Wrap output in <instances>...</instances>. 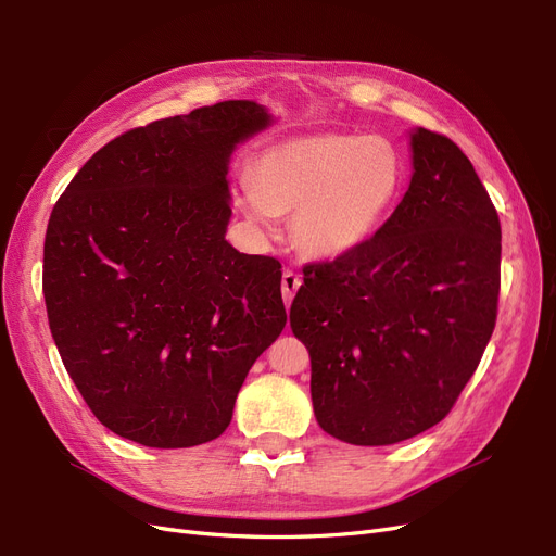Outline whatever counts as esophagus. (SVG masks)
<instances>
[{
  "label": "esophagus",
  "mask_w": 556,
  "mask_h": 556,
  "mask_svg": "<svg viewBox=\"0 0 556 556\" xmlns=\"http://www.w3.org/2000/svg\"><path fill=\"white\" fill-rule=\"evenodd\" d=\"M300 286H302V277L295 270H283V275H281V295H283L286 304H291V300L295 298Z\"/></svg>",
  "instance_id": "obj_1"
}]
</instances>
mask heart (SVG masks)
I'll use <instances>...</instances> for the list:
<instances>
[{
  "mask_svg": "<svg viewBox=\"0 0 556 556\" xmlns=\"http://www.w3.org/2000/svg\"><path fill=\"white\" fill-rule=\"evenodd\" d=\"M406 165L389 138L370 134H313L265 150L254 184L238 190L248 218L265 229L293 213L298 250L318 261L358 252L395 211Z\"/></svg>",
  "mask_w": 556,
  "mask_h": 556,
  "instance_id": "1",
  "label": "heart"
}]
</instances>
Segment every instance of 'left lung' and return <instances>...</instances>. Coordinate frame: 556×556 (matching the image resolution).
Here are the masks:
<instances>
[{
  "instance_id": "obj_1",
  "label": "left lung",
  "mask_w": 556,
  "mask_h": 556,
  "mask_svg": "<svg viewBox=\"0 0 556 556\" xmlns=\"http://www.w3.org/2000/svg\"><path fill=\"white\" fill-rule=\"evenodd\" d=\"M412 181L358 252L304 268L291 329L311 356L318 425L352 445H393L441 422L497 316L500 218L472 163L408 131Z\"/></svg>"
}]
</instances>
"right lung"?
I'll return each mask as SVG.
<instances>
[{"mask_svg":"<svg viewBox=\"0 0 556 556\" xmlns=\"http://www.w3.org/2000/svg\"><path fill=\"white\" fill-rule=\"evenodd\" d=\"M273 123L265 106L231 100L131 129L86 161L52 211V338L117 437L159 450L218 439L286 327L279 261L225 238L231 154Z\"/></svg>","mask_w":556,"mask_h":556,"instance_id":"add662e5","label":"right lung"}]
</instances>
